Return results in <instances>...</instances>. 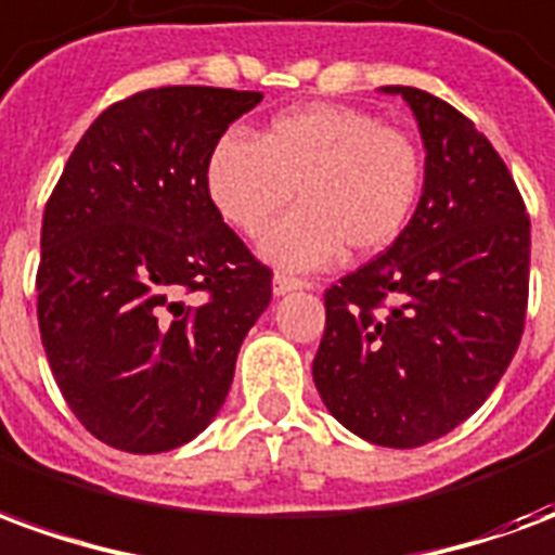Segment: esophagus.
<instances>
[{"instance_id": "34e87169", "label": "esophagus", "mask_w": 555, "mask_h": 555, "mask_svg": "<svg viewBox=\"0 0 555 555\" xmlns=\"http://www.w3.org/2000/svg\"><path fill=\"white\" fill-rule=\"evenodd\" d=\"M300 288H306V279L291 276V273H282V270L273 276V294H288V291H300Z\"/></svg>"}]
</instances>
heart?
Here are the masks:
<instances>
[{
	"label": "heart",
	"mask_w": 555,
	"mask_h": 555,
	"mask_svg": "<svg viewBox=\"0 0 555 555\" xmlns=\"http://www.w3.org/2000/svg\"><path fill=\"white\" fill-rule=\"evenodd\" d=\"M207 193L222 219L264 237V255L291 270H312L341 253L389 249L404 234L425 183L422 151L374 113L312 103L270 118L258 142L231 130L207 157Z\"/></svg>",
	"instance_id": "heart-1"
}]
</instances>
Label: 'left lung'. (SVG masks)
Segmentation results:
<instances>
[{
	"instance_id": "left-lung-1",
	"label": "left lung",
	"mask_w": 555,
	"mask_h": 555,
	"mask_svg": "<svg viewBox=\"0 0 555 555\" xmlns=\"http://www.w3.org/2000/svg\"><path fill=\"white\" fill-rule=\"evenodd\" d=\"M416 115L425 190L384 255L324 291L314 386L362 440L416 449L500 384L529 300V214L512 171L452 103L386 86Z\"/></svg>"
}]
</instances>
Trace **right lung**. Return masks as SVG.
I'll return each mask as SVG.
<instances>
[{"instance_id": "right-lung-1", "label": "right lung", "mask_w": 555, "mask_h": 555, "mask_svg": "<svg viewBox=\"0 0 555 555\" xmlns=\"http://www.w3.org/2000/svg\"><path fill=\"white\" fill-rule=\"evenodd\" d=\"M258 91L166 86L103 109L47 202L38 326L67 408L98 440L169 452L229 396L273 270L222 222L207 157Z\"/></svg>"}]
</instances>
